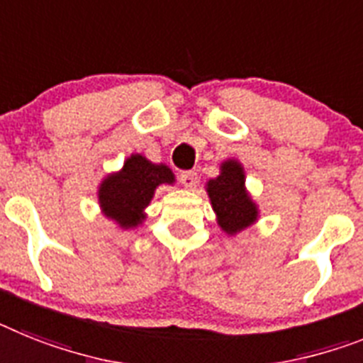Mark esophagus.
<instances>
[{"mask_svg":"<svg viewBox=\"0 0 363 363\" xmlns=\"http://www.w3.org/2000/svg\"><path fill=\"white\" fill-rule=\"evenodd\" d=\"M179 181H181L182 186L186 188H196L197 186V181H199V177H197L196 172H182L181 175H179Z\"/></svg>","mask_w":363,"mask_h":363,"instance_id":"esophagus-1","label":"esophagus"}]
</instances>
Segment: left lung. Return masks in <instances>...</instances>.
<instances>
[{
  "label": "left lung",
  "mask_w": 363,
  "mask_h": 363,
  "mask_svg": "<svg viewBox=\"0 0 363 363\" xmlns=\"http://www.w3.org/2000/svg\"><path fill=\"white\" fill-rule=\"evenodd\" d=\"M206 191L214 212L218 214L219 227L227 234L240 233L257 221V205L245 191L243 167L236 160L221 164V173L208 181Z\"/></svg>",
  "instance_id": "1"
}]
</instances>
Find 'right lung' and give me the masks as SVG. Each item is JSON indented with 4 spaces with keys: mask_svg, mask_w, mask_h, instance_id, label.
I'll return each instance as SVG.
<instances>
[{
    "mask_svg": "<svg viewBox=\"0 0 363 363\" xmlns=\"http://www.w3.org/2000/svg\"><path fill=\"white\" fill-rule=\"evenodd\" d=\"M175 181L172 169L164 164L149 162L142 155H130L121 172L112 173L99 186V205L106 218L120 227L130 228L144 221V208L153 199L158 184Z\"/></svg>",
    "mask_w": 363,
    "mask_h": 363,
    "instance_id": "obj_1",
    "label": "right lung"
}]
</instances>
